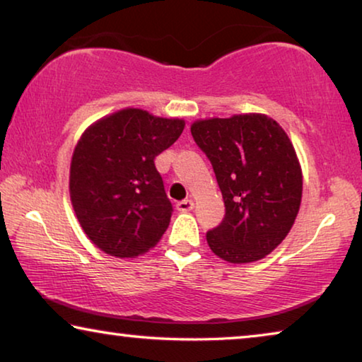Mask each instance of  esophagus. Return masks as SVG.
Returning <instances> with one entry per match:
<instances>
[{
	"label": "esophagus",
	"mask_w": 362,
	"mask_h": 362,
	"mask_svg": "<svg viewBox=\"0 0 362 362\" xmlns=\"http://www.w3.org/2000/svg\"><path fill=\"white\" fill-rule=\"evenodd\" d=\"M193 207H194V203L192 199H183L177 203V211H180V212H188V211H192Z\"/></svg>",
	"instance_id": "1"
}]
</instances>
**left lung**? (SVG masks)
Here are the masks:
<instances>
[{
  "label": "left lung",
  "mask_w": 362,
  "mask_h": 362,
  "mask_svg": "<svg viewBox=\"0 0 362 362\" xmlns=\"http://www.w3.org/2000/svg\"><path fill=\"white\" fill-rule=\"evenodd\" d=\"M192 136L225 203L223 220L206 235L211 250L230 263L263 259L291 231L302 201V169L289 137L260 113L199 119Z\"/></svg>",
  "instance_id": "obj_1"
}]
</instances>
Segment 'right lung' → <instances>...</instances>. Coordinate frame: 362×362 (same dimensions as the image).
Segmentation results:
<instances>
[{"mask_svg":"<svg viewBox=\"0 0 362 362\" xmlns=\"http://www.w3.org/2000/svg\"><path fill=\"white\" fill-rule=\"evenodd\" d=\"M185 127L183 119L119 110L79 139L70 166V198L86 235L108 255L132 259L156 246L173 204L155 158Z\"/></svg>","mask_w":362,"mask_h":362,"instance_id":"obj_1","label":"right lung"}]
</instances>
